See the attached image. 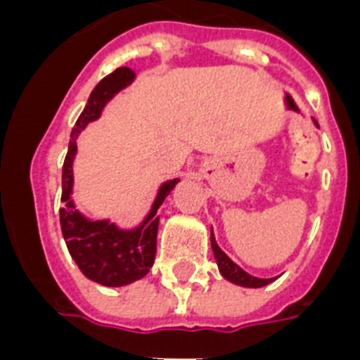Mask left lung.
<instances>
[{
    "instance_id": "left-lung-1",
    "label": "left lung",
    "mask_w": 360,
    "mask_h": 360,
    "mask_svg": "<svg viewBox=\"0 0 360 360\" xmlns=\"http://www.w3.org/2000/svg\"><path fill=\"white\" fill-rule=\"evenodd\" d=\"M314 124L318 127V121L314 120ZM211 248H213L214 259H217L220 274H222L226 280H230L231 284L243 285V288H263V285L271 284V282H274V280L278 278V276H273V278H257V276H252V274L246 273L245 269H240L236 262H231L230 256L220 248L217 239H214L213 228H211Z\"/></svg>"
}]
</instances>
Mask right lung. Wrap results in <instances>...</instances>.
<instances>
[{
    "mask_svg": "<svg viewBox=\"0 0 360 360\" xmlns=\"http://www.w3.org/2000/svg\"><path fill=\"white\" fill-rule=\"evenodd\" d=\"M134 78V70L129 67H120L98 82L70 132L69 151L65 157L63 177H61L63 207L59 209V222L69 254L87 278L106 288L129 285L149 273L157 254L158 209L179 183L177 177L164 181L158 186L157 196L153 200L146 219L134 228H121L117 222H112L110 219H89L86 213H82L76 207L72 200V192H75L72 166L78 153V143H76L78 136L87 124L101 117L104 106L117 93L123 91L124 87H129Z\"/></svg>",
    "mask_w": 360,
    "mask_h": 360,
    "instance_id": "1",
    "label": "right lung"
}]
</instances>
